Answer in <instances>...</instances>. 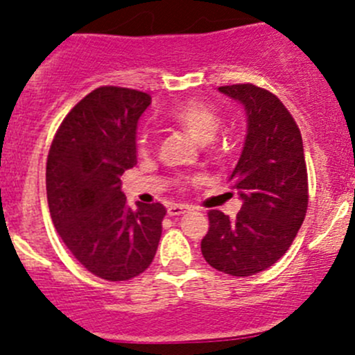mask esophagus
Instances as JSON below:
<instances>
[{
    "label": "esophagus",
    "instance_id": "esophagus-1",
    "mask_svg": "<svg viewBox=\"0 0 355 355\" xmlns=\"http://www.w3.org/2000/svg\"><path fill=\"white\" fill-rule=\"evenodd\" d=\"M189 211V206H184V204H171L168 206V214L170 216H178V214H184Z\"/></svg>",
    "mask_w": 355,
    "mask_h": 355
}]
</instances>
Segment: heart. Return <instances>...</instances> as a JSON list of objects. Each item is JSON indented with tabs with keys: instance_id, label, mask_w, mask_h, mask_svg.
Segmentation results:
<instances>
[{
	"instance_id": "heart-1",
	"label": "heart",
	"mask_w": 355,
	"mask_h": 355,
	"mask_svg": "<svg viewBox=\"0 0 355 355\" xmlns=\"http://www.w3.org/2000/svg\"><path fill=\"white\" fill-rule=\"evenodd\" d=\"M168 121L177 127H180L185 134L191 135L194 141L200 144H209L220 130L221 118L216 110L207 106L200 101H187L184 105L177 106L166 114ZM139 153L148 151L149 137L146 132H142L137 139Z\"/></svg>"
}]
</instances>
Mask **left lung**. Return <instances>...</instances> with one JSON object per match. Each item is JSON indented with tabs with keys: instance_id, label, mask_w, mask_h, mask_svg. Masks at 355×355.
<instances>
[{
	"instance_id": "left-lung-1",
	"label": "left lung",
	"mask_w": 355,
	"mask_h": 355,
	"mask_svg": "<svg viewBox=\"0 0 355 355\" xmlns=\"http://www.w3.org/2000/svg\"><path fill=\"white\" fill-rule=\"evenodd\" d=\"M247 113L241 159L232 171L242 207L235 220L211 209L200 242L204 259L232 277H250L273 266L292 245L309 202L302 135L284 103L254 84L218 87Z\"/></svg>"
}]
</instances>
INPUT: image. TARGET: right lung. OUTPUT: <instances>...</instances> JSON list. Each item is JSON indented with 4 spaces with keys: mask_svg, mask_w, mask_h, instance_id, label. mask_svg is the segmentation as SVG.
Segmentation results:
<instances>
[{
    "mask_svg": "<svg viewBox=\"0 0 355 355\" xmlns=\"http://www.w3.org/2000/svg\"><path fill=\"white\" fill-rule=\"evenodd\" d=\"M148 92L103 85L63 118L46 163L51 220L75 259L96 277L125 282L155 259L163 204L127 207L121 173L137 164V120Z\"/></svg>",
    "mask_w": 355,
    "mask_h": 355,
    "instance_id": "right-lung-1",
    "label": "right lung"
}]
</instances>
